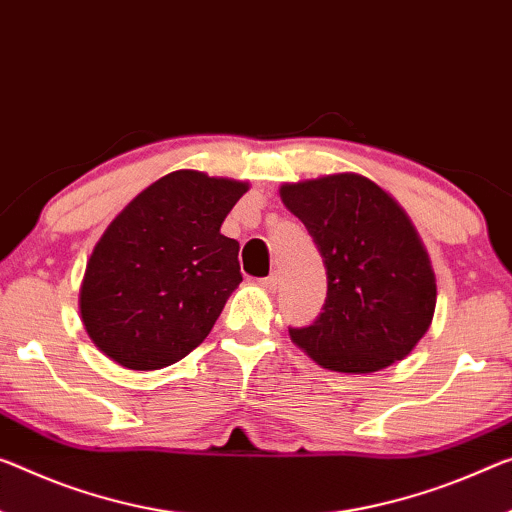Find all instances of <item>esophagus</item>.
<instances>
[{
    "instance_id": "obj_1",
    "label": "esophagus",
    "mask_w": 512,
    "mask_h": 512,
    "mask_svg": "<svg viewBox=\"0 0 512 512\" xmlns=\"http://www.w3.org/2000/svg\"><path fill=\"white\" fill-rule=\"evenodd\" d=\"M258 283H261V286L267 290V293H277V288H279L277 274H272V277H265V279H261Z\"/></svg>"
}]
</instances>
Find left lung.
Masks as SVG:
<instances>
[{
	"instance_id": "obj_1",
	"label": "left lung",
	"mask_w": 512,
	"mask_h": 512,
	"mask_svg": "<svg viewBox=\"0 0 512 512\" xmlns=\"http://www.w3.org/2000/svg\"><path fill=\"white\" fill-rule=\"evenodd\" d=\"M281 201L316 242L327 300L295 345L338 373H373L405 359L428 332L437 283L419 233L391 196L359 174L281 185Z\"/></svg>"
}]
</instances>
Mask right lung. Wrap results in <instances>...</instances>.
<instances>
[{"mask_svg": "<svg viewBox=\"0 0 512 512\" xmlns=\"http://www.w3.org/2000/svg\"><path fill=\"white\" fill-rule=\"evenodd\" d=\"M247 183L180 169L137 194L86 263L80 313L100 352L130 371L190 355L240 286V245L219 233Z\"/></svg>", "mask_w": 512, "mask_h": 512, "instance_id": "right-lung-1", "label": "right lung"}]
</instances>
